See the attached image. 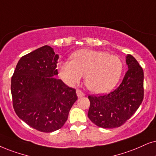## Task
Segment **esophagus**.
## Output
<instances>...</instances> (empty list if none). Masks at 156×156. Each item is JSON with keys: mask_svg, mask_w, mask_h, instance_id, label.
Returning <instances> with one entry per match:
<instances>
[{"mask_svg": "<svg viewBox=\"0 0 156 156\" xmlns=\"http://www.w3.org/2000/svg\"><path fill=\"white\" fill-rule=\"evenodd\" d=\"M76 94H77V96H78V98L83 97V96H85L84 93L82 92L81 90H79V89H77V90H76Z\"/></svg>", "mask_w": 156, "mask_h": 156, "instance_id": "1", "label": "esophagus"}]
</instances>
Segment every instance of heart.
Wrapping results in <instances>:
<instances>
[{
  "label": "heart",
  "instance_id": "b5f03b06",
  "mask_svg": "<svg viewBox=\"0 0 156 156\" xmlns=\"http://www.w3.org/2000/svg\"><path fill=\"white\" fill-rule=\"evenodd\" d=\"M72 60L59 63L60 77L68 86H74L85 77L87 88L96 94H104L119 81L124 65L117 55L104 51L81 50L74 52Z\"/></svg>",
  "mask_w": 156,
  "mask_h": 156
}]
</instances>
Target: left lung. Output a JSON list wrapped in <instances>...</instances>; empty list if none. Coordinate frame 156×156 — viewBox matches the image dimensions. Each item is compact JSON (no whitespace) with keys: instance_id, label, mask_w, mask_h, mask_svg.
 <instances>
[{"instance_id":"obj_1","label":"left lung","mask_w":156,"mask_h":156,"mask_svg":"<svg viewBox=\"0 0 156 156\" xmlns=\"http://www.w3.org/2000/svg\"><path fill=\"white\" fill-rule=\"evenodd\" d=\"M128 70L118 87L108 94L88 96V117L102 128L118 127L137 111L144 97V73L142 67L131 55L126 57Z\"/></svg>"}]
</instances>
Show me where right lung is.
Instances as JSON below:
<instances>
[{"mask_svg":"<svg viewBox=\"0 0 156 156\" xmlns=\"http://www.w3.org/2000/svg\"><path fill=\"white\" fill-rule=\"evenodd\" d=\"M58 58L51 47H39L21 58L11 78L16 114L43 133L60 129L78 98L76 89L55 78Z\"/></svg>","mask_w":156,"mask_h":156,"instance_id":"right-lung-1","label":"right lung"}]
</instances>
